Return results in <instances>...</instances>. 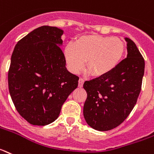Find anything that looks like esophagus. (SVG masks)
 Returning a JSON list of instances; mask_svg holds the SVG:
<instances>
[{
    "label": "esophagus",
    "mask_w": 154,
    "mask_h": 154,
    "mask_svg": "<svg viewBox=\"0 0 154 154\" xmlns=\"http://www.w3.org/2000/svg\"><path fill=\"white\" fill-rule=\"evenodd\" d=\"M83 83H84V79L82 78H80L79 79V87H82Z\"/></svg>",
    "instance_id": "34e87169"
}]
</instances>
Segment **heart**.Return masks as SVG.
I'll return each instance as SVG.
<instances>
[{"label":"heart","mask_w":154,"mask_h":154,"mask_svg":"<svg viewBox=\"0 0 154 154\" xmlns=\"http://www.w3.org/2000/svg\"><path fill=\"white\" fill-rule=\"evenodd\" d=\"M125 45L118 37L86 35L78 38L74 44L64 49L68 68L77 73L85 65L93 75L100 77L115 69L124 57Z\"/></svg>","instance_id":"heart-1"}]
</instances>
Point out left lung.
<instances>
[{
  "label": "left lung",
  "mask_w": 154,
  "mask_h": 154,
  "mask_svg": "<svg viewBox=\"0 0 154 154\" xmlns=\"http://www.w3.org/2000/svg\"><path fill=\"white\" fill-rule=\"evenodd\" d=\"M127 57L108 74L86 81L87 93L83 107L86 123L98 131H108L125 120L141 91L145 61L136 43L129 38Z\"/></svg>",
  "instance_id": "obj_1"
}]
</instances>
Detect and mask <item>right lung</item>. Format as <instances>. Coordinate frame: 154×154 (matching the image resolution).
Masks as SVG:
<instances>
[{
    "label": "right lung",
    "mask_w": 154,
    "mask_h": 154,
    "mask_svg": "<svg viewBox=\"0 0 154 154\" xmlns=\"http://www.w3.org/2000/svg\"><path fill=\"white\" fill-rule=\"evenodd\" d=\"M63 31L43 26L17 43L8 71V89L17 111L33 125L58 118L63 103L78 86L79 77L67 70L61 49Z\"/></svg>",
    "instance_id": "right-lung-1"
}]
</instances>
